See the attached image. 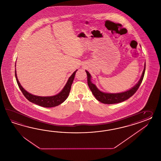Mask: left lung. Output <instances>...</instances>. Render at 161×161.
<instances>
[{"instance_id":"left-lung-1","label":"left lung","mask_w":161,"mask_h":161,"mask_svg":"<svg viewBox=\"0 0 161 161\" xmlns=\"http://www.w3.org/2000/svg\"><path fill=\"white\" fill-rule=\"evenodd\" d=\"M145 67L143 69L142 76L140 78L138 83H137L134 87H132L128 91H126L124 92H121V93H116V94L105 93L103 92H100V90L96 87V86L92 83L91 75L90 73L87 71H86L87 73V83H88V87L91 90L92 94L96 97V99L104 104H113L121 103L122 101L128 100L129 98H130V97H132L135 94L136 91L138 90V89L139 88V86L143 80L144 74H145Z\"/></svg>"}]
</instances>
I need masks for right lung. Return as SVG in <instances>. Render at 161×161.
I'll list each match as a JSON object with an SVG mask.
<instances>
[{"label": "right lung", "instance_id": "right-lung-1", "mask_svg": "<svg viewBox=\"0 0 161 161\" xmlns=\"http://www.w3.org/2000/svg\"><path fill=\"white\" fill-rule=\"evenodd\" d=\"M77 71V70L75 71L73 74L69 77V78L67 82L66 83L64 87L63 88V89L62 90V91L56 96H51V97H40V96H34L33 94H31L28 92H26L19 82L16 69H15V77L17 81L18 86L19 87L20 90H21L23 94L27 100L35 104L39 105L40 106H42L43 107L49 108V107H54L58 105L61 104V103H63L67 99V98L69 95L71 85L73 82L75 74Z\"/></svg>", "mask_w": 161, "mask_h": 161}]
</instances>
